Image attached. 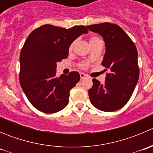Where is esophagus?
Segmentation results:
<instances>
[{
	"label": "esophagus",
	"mask_w": 153,
	"mask_h": 153,
	"mask_svg": "<svg viewBox=\"0 0 153 153\" xmlns=\"http://www.w3.org/2000/svg\"><path fill=\"white\" fill-rule=\"evenodd\" d=\"M86 75L84 73H82V72H81V73H80V77H81V79H84V78H86Z\"/></svg>",
	"instance_id": "obj_1"
}]
</instances>
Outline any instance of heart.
<instances>
[{
	"mask_svg": "<svg viewBox=\"0 0 153 153\" xmlns=\"http://www.w3.org/2000/svg\"><path fill=\"white\" fill-rule=\"evenodd\" d=\"M101 41V39H100V38H98V37L92 36L89 38V44H94V43L98 42V41ZM73 46H74V43H72V44H71V45L69 46V50L70 51L72 50V48H73ZM80 66H81V68H84V69H85V68H86V67H87V64H86V62H82Z\"/></svg>",
	"mask_w": 153,
	"mask_h": 153,
	"instance_id": "heart-1",
	"label": "heart"
}]
</instances>
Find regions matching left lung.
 Here are the masks:
<instances>
[{
  "mask_svg": "<svg viewBox=\"0 0 153 153\" xmlns=\"http://www.w3.org/2000/svg\"><path fill=\"white\" fill-rule=\"evenodd\" d=\"M86 27L104 38L106 52L101 64L109 70L104 84L92 79L93 85L88 92L89 100L99 110H118L129 101L139 78L136 47L117 24L106 22Z\"/></svg>",
  "mask_w": 153,
  "mask_h": 153,
  "instance_id": "left-lung-1",
  "label": "left lung"
}]
</instances>
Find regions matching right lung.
Wrapping results in <instances>:
<instances>
[{"label":"right lung","mask_w":153,"mask_h":153,"mask_svg":"<svg viewBox=\"0 0 153 153\" xmlns=\"http://www.w3.org/2000/svg\"><path fill=\"white\" fill-rule=\"evenodd\" d=\"M84 26L69 29L45 24L32 31L20 55L19 79L34 107L45 113L61 111L69 103V91L80 80L78 72L57 78V63L67 58L72 42L82 34Z\"/></svg>","instance_id":"add662e5"}]
</instances>
